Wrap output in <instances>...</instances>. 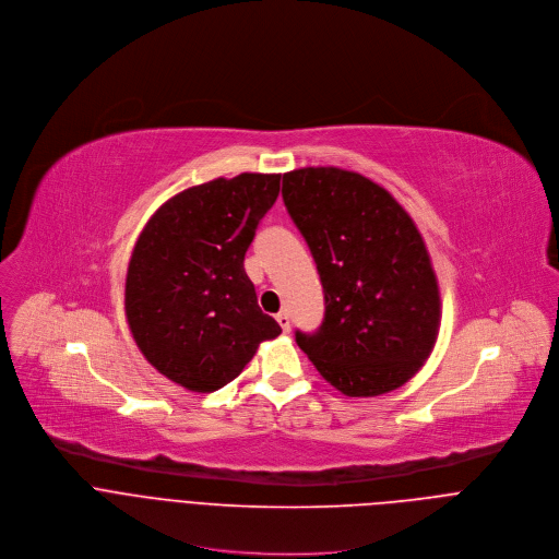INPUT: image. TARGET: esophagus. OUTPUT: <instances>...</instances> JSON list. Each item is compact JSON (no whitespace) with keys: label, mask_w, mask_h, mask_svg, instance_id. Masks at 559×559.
Segmentation results:
<instances>
[{"label":"esophagus","mask_w":559,"mask_h":559,"mask_svg":"<svg viewBox=\"0 0 559 559\" xmlns=\"http://www.w3.org/2000/svg\"><path fill=\"white\" fill-rule=\"evenodd\" d=\"M277 323H280V328L284 332H290V317H288V312H280L277 314Z\"/></svg>","instance_id":"34e87169"}]
</instances>
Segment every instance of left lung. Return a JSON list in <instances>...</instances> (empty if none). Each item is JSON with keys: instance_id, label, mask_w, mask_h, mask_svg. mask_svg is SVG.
<instances>
[{"instance_id": "left-lung-1", "label": "left lung", "mask_w": 559, "mask_h": 559, "mask_svg": "<svg viewBox=\"0 0 559 559\" xmlns=\"http://www.w3.org/2000/svg\"><path fill=\"white\" fill-rule=\"evenodd\" d=\"M284 204L323 286L317 332H295L319 374L346 396L407 383L438 337L440 295L407 211L370 178L340 167L284 174Z\"/></svg>"}]
</instances>
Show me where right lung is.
Returning <instances> with one entry per match:
<instances>
[{
    "mask_svg": "<svg viewBox=\"0 0 559 559\" xmlns=\"http://www.w3.org/2000/svg\"><path fill=\"white\" fill-rule=\"evenodd\" d=\"M280 174H240L169 198L136 240L126 314L143 357L191 392L234 381L280 323L258 306L245 255Z\"/></svg>",
    "mask_w": 559,
    "mask_h": 559,
    "instance_id": "add662e5",
    "label": "right lung"
}]
</instances>
